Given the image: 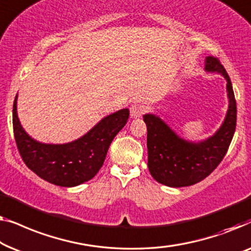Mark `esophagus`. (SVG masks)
Segmentation results:
<instances>
[{"instance_id":"1","label":"esophagus","mask_w":251,"mask_h":251,"mask_svg":"<svg viewBox=\"0 0 251 251\" xmlns=\"http://www.w3.org/2000/svg\"><path fill=\"white\" fill-rule=\"evenodd\" d=\"M129 110H130V117L139 118L148 110V107L143 101H136L130 105Z\"/></svg>"}]
</instances>
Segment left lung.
I'll return each mask as SVG.
<instances>
[{
  "label": "left lung",
  "instance_id": "8db88e82",
  "mask_svg": "<svg viewBox=\"0 0 251 251\" xmlns=\"http://www.w3.org/2000/svg\"><path fill=\"white\" fill-rule=\"evenodd\" d=\"M204 70L222 74L226 79L228 109L220 129L201 142H189L156 115L147 114L148 167L152 177L171 188L193 185L206 178L220 165L227 152L235 132L236 102L226 70L215 56H207Z\"/></svg>",
  "mask_w": 251,
  "mask_h": 251
}]
</instances>
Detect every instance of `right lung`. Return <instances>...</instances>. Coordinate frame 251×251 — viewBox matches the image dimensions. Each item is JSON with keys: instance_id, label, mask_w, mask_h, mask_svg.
Segmentation results:
<instances>
[{"instance_id": "add662e5", "label": "right lung", "mask_w": 251, "mask_h": 251, "mask_svg": "<svg viewBox=\"0 0 251 251\" xmlns=\"http://www.w3.org/2000/svg\"><path fill=\"white\" fill-rule=\"evenodd\" d=\"M12 112L15 140L25 164L41 178L66 188L82 184L97 175L109 146L129 117L128 109H122L104 117L78 140L65 144H47L31 139L20 125L17 97Z\"/></svg>"}]
</instances>
